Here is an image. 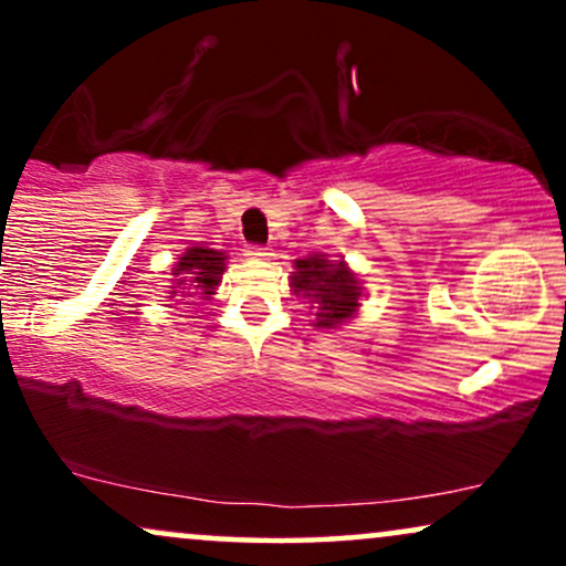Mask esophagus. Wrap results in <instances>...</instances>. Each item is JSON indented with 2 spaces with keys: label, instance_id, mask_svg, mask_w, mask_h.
<instances>
[{
  "label": "esophagus",
  "instance_id": "34e87169",
  "mask_svg": "<svg viewBox=\"0 0 566 566\" xmlns=\"http://www.w3.org/2000/svg\"><path fill=\"white\" fill-rule=\"evenodd\" d=\"M244 255L247 258H255V261H261V258H269L271 252H269V247H263V244H250V247H247Z\"/></svg>",
  "mask_w": 566,
  "mask_h": 566
}]
</instances>
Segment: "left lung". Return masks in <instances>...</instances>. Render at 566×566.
<instances>
[{"label": "left lung", "mask_w": 566, "mask_h": 566, "mask_svg": "<svg viewBox=\"0 0 566 566\" xmlns=\"http://www.w3.org/2000/svg\"><path fill=\"white\" fill-rule=\"evenodd\" d=\"M295 269L297 271L292 274L295 295H305L311 297V303H319L314 327L333 329L356 314L361 287L346 263L329 261L327 255H308L303 261H295Z\"/></svg>", "instance_id": "8db88e82"}]
</instances>
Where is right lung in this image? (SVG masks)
<instances>
[{
    "mask_svg": "<svg viewBox=\"0 0 566 566\" xmlns=\"http://www.w3.org/2000/svg\"><path fill=\"white\" fill-rule=\"evenodd\" d=\"M226 269V255L218 250H205V247H191L186 250V255L175 263L172 274L175 287L170 292L178 295L180 290H197V292H186V295H199V297H210L216 292L220 276H223Z\"/></svg>",
    "mask_w": 566,
    "mask_h": 566,
    "instance_id": "add662e5",
    "label": "right lung"
}]
</instances>
